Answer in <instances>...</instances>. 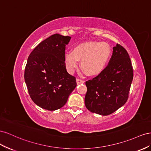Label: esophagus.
<instances>
[{
    "label": "esophagus",
    "instance_id": "esophagus-1",
    "mask_svg": "<svg viewBox=\"0 0 151 151\" xmlns=\"http://www.w3.org/2000/svg\"><path fill=\"white\" fill-rule=\"evenodd\" d=\"M76 83H77V84H78V85H79V84H82V83H85V81L83 80L77 78V79H76Z\"/></svg>",
    "mask_w": 151,
    "mask_h": 151
}]
</instances>
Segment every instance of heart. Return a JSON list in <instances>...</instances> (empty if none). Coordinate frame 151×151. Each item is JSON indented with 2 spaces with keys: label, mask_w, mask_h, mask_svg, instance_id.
Instances as JSON below:
<instances>
[{
  "label": "heart",
  "mask_w": 151,
  "mask_h": 151,
  "mask_svg": "<svg viewBox=\"0 0 151 151\" xmlns=\"http://www.w3.org/2000/svg\"><path fill=\"white\" fill-rule=\"evenodd\" d=\"M111 48L105 42H88L81 43L74 47L72 51L65 54V63L68 70L73 71L78 66L89 76L101 73L108 62L111 55Z\"/></svg>",
  "instance_id": "heart-1"
}]
</instances>
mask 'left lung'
Segmentation results:
<instances>
[{
  "instance_id": "obj_1",
  "label": "left lung",
  "mask_w": 151,
  "mask_h": 151,
  "mask_svg": "<svg viewBox=\"0 0 151 151\" xmlns=\"http://www.w3.org/2000/svg\"><path fill=\"white\" fill-rule=\"evenodd\" d=\"M133 77L130 56L127 50L117 44L113 47L108 65L85 82L86 107L92 113L103 116L114 113L127 101Z\"/></svg>"
}]
</instances>
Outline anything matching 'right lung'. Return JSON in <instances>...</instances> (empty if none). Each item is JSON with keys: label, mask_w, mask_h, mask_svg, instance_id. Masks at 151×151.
Returning <instances> with one entry per match:
<instances>
[{"label": "right lung", "mask_w": 151, "mask_h": 151, "mask_svg": "<svg viewBox=\"0 0 151 151\" xmlns=\"http://www.w3.org/2000/svg\"><path fill=\"white\" fill-rule=\"evenodd\" d=\"M70 40L69 36L54 34L40 42L28 58L25 83L32 101L43 109L61 108L76 86V78L66 71L64 59Z\"/></svg>", "instance_id": "right-lung-1"}]
</instances>
